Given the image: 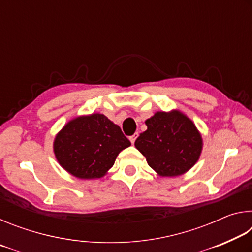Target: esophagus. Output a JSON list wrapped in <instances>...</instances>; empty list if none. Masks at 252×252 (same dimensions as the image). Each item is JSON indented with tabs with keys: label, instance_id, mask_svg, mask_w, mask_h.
Masks as SVG:
<instances>
[{
	"label": "esophagus",
	"instance_id": "34e87169",
	"mask_svg": "<svg viewBox=\"0 0 252 252\" xmlns=\"http://www.w3.org/2000/svg\"><path fill=\"white\" fill-rule=\"evenodd\" d=\"M138 135H139V133H138V132H135V133H134L133 135H131V136H130V138H129V139H130V141H131V143H132V144H133V143H134V141H135V139H136V138H138Z\"/></svg>",
	"mask_w": 252,
	"mask_h": 252
}]
</instances>
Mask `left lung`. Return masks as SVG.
<instances>
[{"label": "left lung", "mask_w": 252, "mask_h": 252, "mask_svg": "<svg viewBox=\"0 0 252 252\" xmlns=\"http://www.w3.org/2000/svg\"><path fill=\"white\" fill-rule=\"evenodd\" d=\"M146 125L147 131L134 146L156 172L176 177L193 167L202 150V139L189 118L179 111L157 112Z\"/></svg>", "instance_id": "8db88e82"}]
</instances>
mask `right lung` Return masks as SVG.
<instances>
[{"mask_svg":"<svg viewBox=\"0 0 252 252\" xmlns=\"http://www.w3.org/2000/svg\"><path fill=\"white\" fill-rule=\"evenodd\" d=\"M131 142L120 126L103 114L74 119L59 132L54 153L67 172L80 179L103 177L117 157Z\"/></svg>","mask_w":252,"mask_h":252,"instance_id":"right-lung-1","label":"right lung"}]
</instances>
